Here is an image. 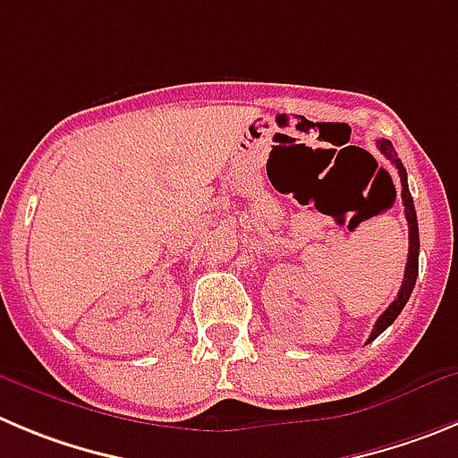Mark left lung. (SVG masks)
Here are the masks:
<instances>
[{
    "instance_id": "1",
    "label": "left lung",
    "mask_w": 458,
    "mask_h": 458,
    "mask_svg": "<svg viewBox=\"0 0 458 458\" xmlns=\"http://www.w3.org/2000/svg\"><path fill=\"white\" fill-rule=\"evenodd\" d=\"M379 151L386 156V160H391V165L397 169V176H400V182H403V205H404V216H407V224H409V258H407V268H404V280H403V287L397 292V298L391 302V305L384 310V314L379 316L377 323H375L373 332L369 336V344L373 339H377L388 326H391L393 320L400 316V311L404 310L407 305L409 296H411L413 287H416V277H418V253H420V239H418V219H416V208H413V199H411V191H409L407 185V169H404L403 160L397 157L395 148L388 140H379L377 142Z\"/></svg>"
}]
</instances>
